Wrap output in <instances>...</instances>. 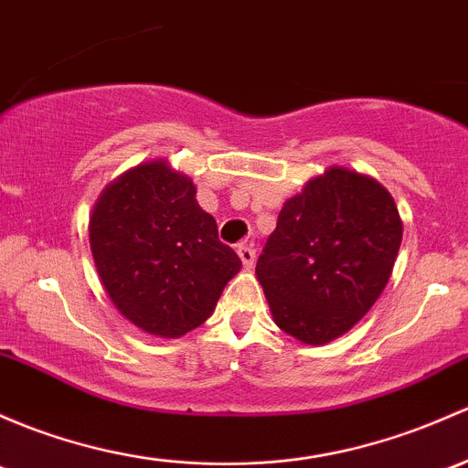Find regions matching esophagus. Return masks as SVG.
Segmentation results:
<instances>
[{
	"label": "esophagus",
	"mask_w": 468,
	"mask_h": 468,
	"mask_svg": "<svg viewBox=\"0 0 468 468\" xmlns=\"http://www.w3.org/2000/svg\"><path fill=\"white\" fill-rule=\"evenodd\" d=\"M238 255H239V260H242L244 267H247V269L253 267V262H255V250H253V247H250V244H239V247H238Z\"/></svg>",
	"instance_id": "34e87169"
}]
</instances>
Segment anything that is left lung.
Instances as JSON below:
<instances>
[{
    "instance_id": "8db88e82",
    "label": "left lung",
    "mask_w": 468,
    "mask_h": 468,
    "mask_svg": "<svg viewBox=\"0 0 468 468\" xmlns=\"http://www.w3.org/2000/svg\"><path fill=\"white\" fill-rule=\"evenodd\" d=\"M401 235L395 199L370 175L332 165L309 179L255 267L273 323L304 346L350 332L386 289Z\"/></svg>"
}]
</instances>
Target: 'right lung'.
Returning <instances> with one entry per match:
<instances>
[{
	"instance_id": "obj_1",
	"label": "right lung",
	"mask_w": 468,
	"mask_h": 468,
	"mask_svg": "<svg viewBox=\"0 0 468 468\" xmlns=\"http://www.w3.org/2000/svg\"><path fill=\"white\" fill-rule=\"evenodd\" d=\"M98 278L121 316L161 338L199 327L242 260L218 238L188 175L145 161L105 186L90 215Z\"/></svg>"
}]
</instances>
